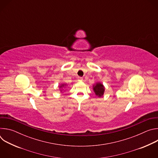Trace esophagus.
Here are the masks:
<instances>
[{
	"mask_svg": "<svg viewBox=\"0 0 158 158\" xmlns=\"http://www.w3.org/2000/svg\"><path fill=\"white\" fill-rule=\"evenodd\" d=\"M78 81H79V82H81V81H82V77H78Z\"/></svg>",
	"mask_w": 158,
	"mask_h": 158,
	"instance_id": "34e87169",
	"label": "esophagus"
}]
</instances>
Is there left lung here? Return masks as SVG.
<instances>
[{
  "mask_svg": "<svg viewBox=\"0 0 158 158\" xmlns=\"http://www.w3.org/2000/svg\"><path fill=\"white\" fill-rule=\"evenodd\" d=\"M93 90H94V92L95 93L96 95L97 96H98L99 98L102 97L103 96L104 91H105L103 84L100 82H98V83H96V85H93Z\"/></svg>",
  "mask_w": 158,
  "mask_h": 158,
  "instance_id": "obj_1",
  "label": "left lung"
}]
</instances>
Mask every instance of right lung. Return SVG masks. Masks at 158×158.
<instances>
[{"mask_svg":"<svg viewBox=\"0 0 158 158\" xmlns=\"http://www.w3.org/2000/svg\"><path fill=\"white\" fill-rule=\"evenodd\" d=\"M64 86H65V84H62L61 85H60V88L62 87H64Z\"/></svg>","mask_w":158,"mask_h":158,"instance_id":"right-lung-1","label":"right lung"}]
</instances>
